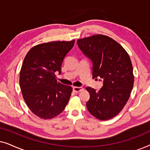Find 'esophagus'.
<instances>
[{
    "mask_svg": "<svg viewBox=\"0 0 150 150\" xmlns=\"http://www.w3.org/2000/svg\"><path fill=\"white\" fill-rule=\"evenodd\" d=\"M83 88L82 87H73V91L75 93H79V92L83 91Z\"/></svg>",
    "mask_w": 150,
    "mask_h": 150,
    "instance_id": "34e87169",
    "label": "esophagus"
}]
</instances>
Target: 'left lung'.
I'll use <instances>...</instances> for the list:
<instances>
[{"label":"left lung","mask_w":150,"mask_h":150,"mask_svg":"<svg viewBox=\"0 0 150 150\" xmlns=\"http://www.w3.org/2000/svg\"><path fill=\"white\" fill-rule=\"evenodd\" d=\"M79 48L93 63V79H103L98 91L86 87L90 98L86 104L89 112L98 120H107L123 109L134 84L130 57L116 41L103 35L77 40Z\"/></svg>","instance_id":"left-lung-1"}]
</instances>
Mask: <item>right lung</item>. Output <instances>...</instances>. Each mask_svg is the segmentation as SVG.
I'll list each match as a JSON object with an SVG mask.
<instances>
[{
  "instance_id": "add662e5",
  "label": "right lung",
  "mask_w": 150,
  "mask_h": 150,
  "mask_svg": "<svg viewBox=\"0 0 150 150\" xmlns=\"http://www.w3.org/2000/svg\"><path fill=\"white\" fill-rule=\"evenodd\" d=\"M75 40L51 42L33 47L26 54L20 73V87L30 110L39 117L48 120L64 110L72 88L57 82L55 73L73 48Z\"/></svg>"
}]
</instances>
